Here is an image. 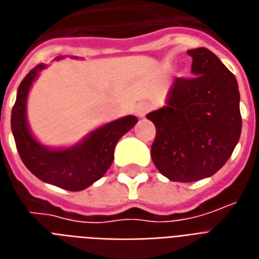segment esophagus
I'll list each match as a JSON object with an SVG mask.
<instances>
[{
    "label": "esophagus",
    "instance_id": "obj_1",
    "mask_svg": "<svg viewBox=\"0 0 259 259\" xmlns=\"http://www.w3.org/2000/svg\"><path fill=\"white\" fill-rule=\"evenodd\" d=\"M150 111V103L148 102H142V103H138L135 107V114L138 117H145Z\"/></svg>",
    "mask_w": 259,
    "mask_h": 259
}]
</instances>
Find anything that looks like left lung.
<instances>
[{
  "instance_id": "obj_1",
  "label": "left lung",
  "mask_w": 259,
  "mask_h": 259,
  "mask_svg": "<svg viewBox=\"0 0 259 259\" xmlns=\"http://www.w3.org/2000/svg\"><path fill=\"white\" fill-rule=\"evenodd\" d=\"M192 78H175L167 106L149 113L156 127L152 160L174 182L214 175L232 156L241 134L235 75L207 48L188 51Z\"/></svg>"
}]
</instances>
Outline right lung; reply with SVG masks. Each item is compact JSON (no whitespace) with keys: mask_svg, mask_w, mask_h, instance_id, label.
I'll return each instance as SVG.
<instances>
[{"mask_svg":"<svg viewBox=\"0 0 259 259\" xmlns=\"http://www.w3.org/2000/svg\"><path fill=\"white\" fill-rule=\"evenodd\" d=\"M45 67L44 63H39L30 70L18 88L11 116L16 149L24 165L42 182L70 192L84 190L110 168L118 139L137 124L138 118L127 116L114 120L92 131L82 142L71 148H45L34 139L26 118V102L30 87Z\"/></svg>","mask_w":259,"mask_h":259,"instance_id":"obj_1","label":"right lung"}]
</instances>
